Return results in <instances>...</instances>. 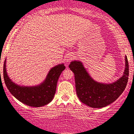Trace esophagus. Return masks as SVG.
<instances>
[{
	"instance_id": "1",
	"label": "esophagus",
	"mask_w": 134,
	"mask_h": 134,
	"mask_svg": "<svg viewBox=\"0 0 134 134\" xmlns=\"http://www.w3.org/2000/svg\"><path fill=\"white\" fill-rule=\"evenodd\" d=\"M72 59H73V56H72V55H70V54L67 55V56H66L65 58V62L66 65H68L69 63H70V62Z\"/></svg>"
}]
</instances>
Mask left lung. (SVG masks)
<instances>
[{
	"instance_id": "obj_1",
	"label": "left lung",
	"mask_w": 134,
	"mask_h": 134,
	"mask_svg": "<svg viewBox=\"0 0 134 134\" xmlns=\"http://www.w3.org/2000/svg\"><path fill=\"white\" fill-rule=\"evenodd\" d=\"M125 70L117 81L106 84L92 79L80 61L74 60L69 64L74 73L76 94L82 103L90 107L100 108L115 102L125 90L129 78V63L125 56Z\"/></svg>"
}]
</instances>
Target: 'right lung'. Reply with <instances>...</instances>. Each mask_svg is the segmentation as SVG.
Returning a JSON list of instances; mask_svg holds the SVG:
<instances>
[{
	"instance_id": "obj_1",
	"label": "right lung",
	"mask_w": 134,
	"mask_h": 134,
	"mask_svg": "<svg viewBox=\"0 0 134 134\" xmlns=\"http://www.w3.org/2000/svg\"><path fill=\"white\" fill-rule=\"evenodd\" d=\"M65 69L64 64H59L49 70L46 79L40 85L35 86H23L15 84L9 78L6 70L5 59L3 78L9 91L16 99L28 106L40 107L46 105L53 100L56 93L59 77Z\"/></svg>"
}]
</instances>
